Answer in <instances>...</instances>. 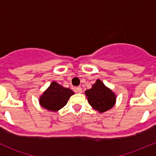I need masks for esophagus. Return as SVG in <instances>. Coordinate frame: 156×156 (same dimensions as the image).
Segmentation results:
<instances>
[{"label": "esophagus", "instance_id": "esophagus-1", "mask_svg": "<svg viewBox=\"0 0 156 156\" xmlns=\"http://www.w3.org/2000/svg\"><path fill=\"white\" fill-rule=\"evenodd\" d=\"M75 91H76L77 93H78V94H81L82 93V88L81 87H78L75 88Z\"/></svg>", "mask_w": 156, "mask_h": 156}]
</instances>
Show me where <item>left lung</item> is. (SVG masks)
<instances>
[{
    "mask_svg": "<svg viewBox=\"0 0 156 156\" xmlns=\"http://www.w3.org/2000/svg\"><path fill=\"white\" fill-rule=\"evenodd\" d=\"M88 103L94 109L103 112L113 107L115 103V95L104 85L100 80H97L92 88L85 91Z\"/></svg>",
    "mask_w": 156,
    "mask_h": 156,
    "instance_id": "obj_1",
    "label": "left lung"
}]
</instances>
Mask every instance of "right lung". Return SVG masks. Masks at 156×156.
Returning a JSON list of instances; mask_svg holds the SVG:
<instances>
[{
	"label": "right lung",
	"instance_id": "add662e5",
	"mask_svg": "<svg viewBox=\"0 0 156 156\" xmlns=\"http://www.w3.org/2000/svg\"><path fill=\"white\" fill-rule=\"evenodd\" d=\"M73 94L74 92L72 90L63 87L53 81L41 97L40 103L44 108L56 112L66 105L69 97Z\"/></svg>",
	"mask_w": 156,
	"mask_h": 156
}]
</instances>
